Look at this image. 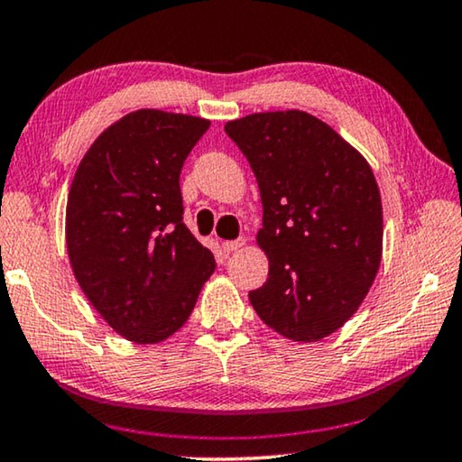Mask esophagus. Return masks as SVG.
<instances>
[{
    "label": "esophagus",
    "instance_id": "34e87169",
    "mask_svg": "<svg viewBox=\"0 0 462 462\" xmlns=\"http://www.w3.org/2000/svg\"><path fill=\"white\" fill-rule=\"evenodd\" d=\"M245 244V239H233V241H223V250L226 252V254H231V252H237L241 245Z\"/></svg>",
    "mask_w": 462,
    "mask_h": 462
}]
</instances>
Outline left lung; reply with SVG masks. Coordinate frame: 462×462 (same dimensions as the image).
Returning a JSON list of instances; mask_svg holds the SVG:
<instances>
[{
    "instance_id": "obj_1",
    "label": "left lung",
    "mask_w": 462,
    "mask_h": 462,
    "mask_svg": "<svg viewBox=\"0 0 462 462\" xmlns=\"http://www.w3.org/2000/svg\"><path fill=\"white\" fill-rule=\"evenodd\" d=\"M262 198L268 279L250 291L262 322L314 343L357 311L382 260V200L367 161L305 111L226 122Z\"/></svg>"
}]
</instances>
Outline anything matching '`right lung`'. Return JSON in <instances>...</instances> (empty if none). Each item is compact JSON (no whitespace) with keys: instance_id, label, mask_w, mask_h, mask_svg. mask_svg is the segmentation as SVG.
I'll list each match as a JSON object with an SVG mask.
<instances>
[{"instance_id":"1","label":"right lung","mask_w":462,"mask_h":462,"mask_svg":"<svg viewBox=\"0 0 462 462\" xmlns=\"http://www.w3.org/2000/svg\"><path fill=\"white\" fill-rule=\"evenodd\" d=\"M208 125L183 113H127L92 142L69 188L66 244L78 285L138 345L180 330L215 273V255L183 225L180 189L183 161Z\"/></svg>"}]
</instances>
